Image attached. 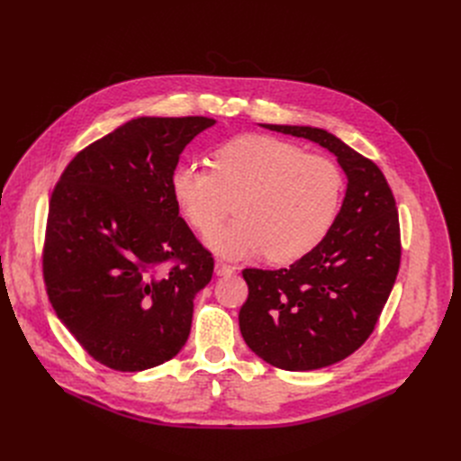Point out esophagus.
Instances as JSON below:
<instances>
[{"label":"esophagus","instance_id":"34e87169","mask_svg":"<svg viewBox=\"0 0 461 461\" xmlns=\"http://www.w3.org/2000/svg\"><path fill=\"white\" fill-rule=\"evenodd\" d=\"M213 272H215V276H230L232 272H234V268L232 267H229V265H225V262H215V267H213Z\"/></svg>","mask_w":461,"mask_h":461}]
</instances>
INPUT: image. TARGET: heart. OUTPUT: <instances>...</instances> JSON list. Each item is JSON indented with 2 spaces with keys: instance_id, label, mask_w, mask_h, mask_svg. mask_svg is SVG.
Listing matches in <instances>:
<instances>
[{
  "instance_id": "1",
  "label": "heart",
  "mask_w": 461,
  "mask_h": 461,
  "mask_svg": "<svg viewBox=\"0 0 461 461\" xmlns=\"http://www.w3.org/2000/svg\"><path fill=\"white\" fill-rule=\"evenodd\" d=\"M210 168L178 165L170 174V194L201 234L221 224L235 203L237 221L204 240L219 257L267 253L287 265L310 255L336 223L345 180L330 158L276 137L244 135L219 146Z\"/></svg>"
}]
</instances>
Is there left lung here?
Segmentation results:
<instances>
[{
    "mask_svg": "<svg viewBox=\"0 0 461 461\" xmlns=\"http://www.w3.org/2000/svg\"><path fill=\"white\" fill-rule=\"evenodd\" d=\"M260 127L308 139L338 158L345 199L322 242L289 268L244 270L249 296L240 332L265 362L287 371L332 366L374 332L400 268V223L379 167L336 135L308 125Z\"/></svg>",
    "mask_w": 461,
    "mask_h": 461,
    "instance_id": "1",
    "label": "left lung"
}]
</instances>
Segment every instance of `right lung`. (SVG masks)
I'll list each match as a JSON object with an SVG mask.
<instances>
[{"mask_svg": "<svg viewBox=\"0 0 461 461\" xmlns=\"http://www.w3.org/2000/svg\"><path fill=\"white\" fill-rule=\"evenodd\" d=\"M204 116L131 120L82 149L52 193L42 255L52 308L97 362L144 371L185 345L193 300L213 274L170 194ZM180 259L168 271L165 261Z\"/></svg>", "mask_w": 461, "mask_h": 461, "instance_id": "obj_1", "label": "right lung"}]
</instances>
